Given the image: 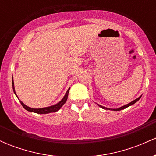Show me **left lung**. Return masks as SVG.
Here are the masks:
<instances>
[{
    "label": "left lung",
    "mask_w": 156,
    "mask_h": 156,
    "mask_svg": "<svg viewBox=\"0 0 156 156\" xmlns=\"http://www.w3.org/2000/svg\"><path fill=\"white\" fill-rule=\"evenodd\" d=\"M141 96L139 97V98H138L137 99L134 100L133 101L130 102V103H128V104H127V105H124V106H122V107H120V108H117V109H111V110H114V111H120V110H122V109H124V108H126L127 107L130 106V105H133V104H134V103H136V102H137L138 101H139V99H140V98H141ZM99 106H100V107H101L102 108H104V109H110V108H105V107H103V106H102V105H99Z\"/></svg>",
    "instance_id": "left-lung-1"
}]
</instances>
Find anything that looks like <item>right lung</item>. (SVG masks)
Instances as JSON below:
<instances>
[{
	"label": "right lung",
	"mask_w": 156,
	"mask_h": 156,
	"mask_svg": "<svg viewBox=\"0 0 156 156\" xmlns=\"http://www.w3.org/2000/svg\"><path fill=\"white\" fill-rule=\"evenodd\" d=\"M12 87H13V90H14V92H15V94H16L15 93V87H14V81L13 80H12ZM69 89H68L67 92H66L65 95L63 98V99L59 103H57V104H55L54 105H52V106H50V107H46V108H30V107L27 106L24 104V103H23L22 101H20V103L21 105H23V107L25 109H26L27 111H28V112H34V113H37V114H48V113H52V112H57V111H58L59 109L61 108V107L63 105L64 103H66V101H67V97H68V94H69ZM16 96H17V94H16Z\"/></svg>",
	"instance_id": "obj_1"
}]
</instances>
